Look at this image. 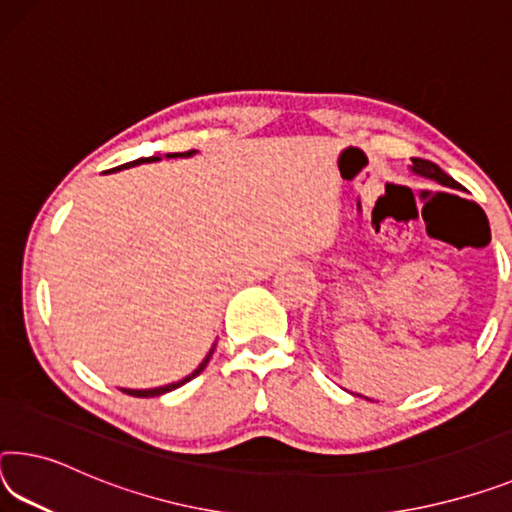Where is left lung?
<instances>
[{
    "label": "left lung",
    "mask_w": 512,
    "mask_h": 512,
    "mask_svg": "<svg viewBox=\"0 0 512 512\" xmlns=\"http://www.w3.org/2000/svg\"><path fill=\"white\" fill-rule=\"evenodd\" d=\"M412 164H410V170L415 175H419V177H426V180H433V182H437V184H442V186H449V189H458V191H462V186L453 180L451 175H446L444 170L437 166V164H433V161H428V159H421V157H412L410 159ZM360 396V394H358ZM364 399H367V396H364ZM367 401H371V399H367Z\"/></svg>",
    "instance_id": "left-lung-1"
}]
</instances>
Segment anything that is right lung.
<instances>
[{
    "label": "right lung",
    "mask_w": 512,
    "mask_h": 512,
    "mask_svg": "<svg viewBox=\"0 0 512 512\" xmlns=\"http://www.w3.org/2000/svg\"><path fill=\"white\" fill-rule=\"evenodd\" d=\"M198 150H189V152H168V154H164L166 159H186V157H193V154H196ZM161 157H141V159H134V161H129V164H125V168L127 166H139V164H145V161H159ZM214 348H216V344L209 348V353L205 355V360H202L200 364H198V369H193L189 376L186 378H182V380H177V383H170V385H164V387H152V389H125V387H120L123 389L125 394H129V396H139V399H150V396H161V394H166V392H173V389H177V387H182L184 383H189V380H193L196 376H200L202 373V369L207 367L209 364V360H212V353H214Z\"/></svg>",
    "instance_id": "right-lung-1"
}]
</instances>
